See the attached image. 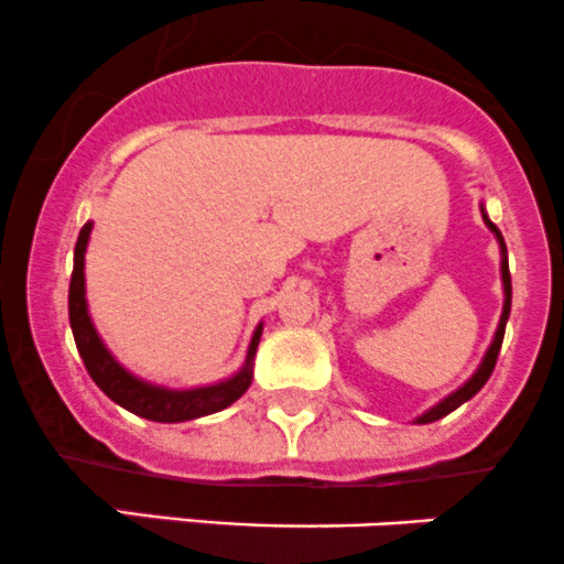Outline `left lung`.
<instances>
[{"instance_id": "left-lung-1", "label": "left lung", "mask_w": 564, "mask_h": 564, "mask_svg": "<svg viewBox=\"0 0 564 564\" xmlns=\"http://www.w3.org/2000/svg\"><path fill=\"white\" fill-rule=\"evenodd\" d=\"M480 212H484V208H480ZM484 223L489 225L491 234L497 236L499 252H502V290H505V306H502V317H499V325H497V334H495V339H491L489 350H486V356H484V361H480L478 371H475V375L469 377V380L464 382V386L458 388V391L451 393V397H445L443 402L434 404V408L423 412V415H417L415 423L440 421V417H445V415H448V412H454L456 408H462L464 402H469V399H473L475 393H478L480 388L486 386V380H489L491 371H495V364H497V356H499V347H502L505 323H508V315H510V271H508V247H505V239H502V234H499V230H497V225L491 223L489 217H486V212H484Z\"/></svg>"}]
</instances>
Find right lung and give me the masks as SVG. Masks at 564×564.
I'll use <instances>...</instances> for the list:
<instances>
[{
  "label": "right lung",
  "mask_w": 564,
  "mask_h": 564,
  "mask_svg": "<svg viewBox=\"0 0 564 564\" xmlns=\"http://www.w3.org/2000/svg\"><path fill=\"white\" fill-rule=\"evenodd\" d=\"M91 223L80 228L78 241H75V260H73V276H69V328H73L75 347H78L84 367L97 382L108 399H113L119 408L135 412V415L147 417V421L156 423H182L193 421V417L212 415L236 402L243 397L249 386H252V361L258 352L260 334L263 325H258L249 341L247 361L236 371L234 377L214 386L189 388V391H171V388L152 386V382L141 380V377L130 375L113 356L108 347L102 345L100 334H97L95 323L89 317V306H86V280H84V254L86 243H89Z\"/></svg>",
  "instance_id": "add662e5"
}]
</instances>
